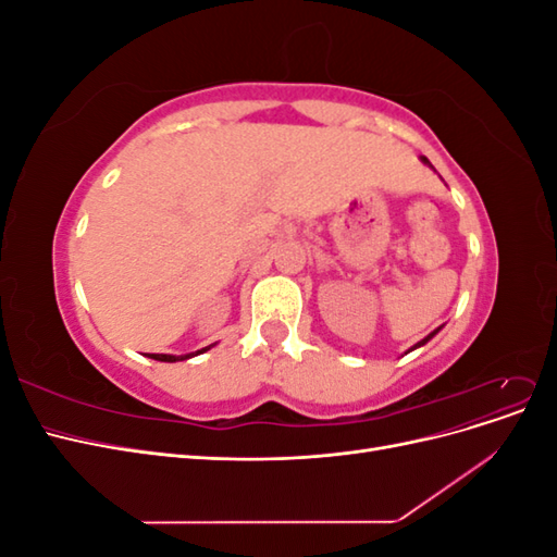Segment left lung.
<instances>
[{
	"label": "left lung",
	"instance_id": "1",
	"mask_svg": "<svg viewBox=\"0 0 557 557\" xmlns=\"http://www.w3.org/2000/svg\"><path fill=\"white\" fill-rule=\"evenodd\" d=\"M420 160H423V162H425V164H430V160H428V158H420ZM430 166H432V164H430ZM440 330H442V327H436V330H434V332H430V334H428V336H425V339H423V342H418V344H416V346H413V348H420V346H423V344H428V342H430V339H432V336H434V334H436V332H440ZM413 348H411V350H413Z\"/></svg>",
	"mask_w": 557,
	"mask_h": 557
}]
</instances>
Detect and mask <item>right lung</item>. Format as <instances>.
Masks as SVG:
<instances>
[{
	"label": "right lung",
	"instance_id": "1",
	"mask_svg": "<svg viewBox=\"0 0 557 557\" xmlns=\"http://www.w3.org/2000/svg\"><path fill=\"white\" fill-rule=\"evenodd\" d=\"M209 348H211V346L201 348V350H197V352H188V356H166V352H146V356H148L150 360H160V362H178V360L195 358V356H199V352H205V350H209Z\"/></svg>",
	"mask_w": 557,
	"mask_h": 557
}]
</instances>
